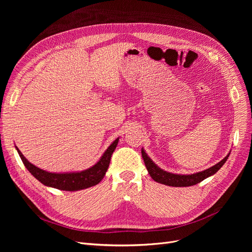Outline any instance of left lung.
<instances>
[{
  "label": "left lung",
  "mask_w": 252,
  "mask_h": 252,
  "mask_svg": "<svg viewBox=\"0 0 252 252\" xmlns=\"http://www.w3.org/2000/svg\"><path fill=\"white\" fill-rule=\"evenodd\" d=\"M229 155H230V152L220 162H218L217 164H215L214 166H211L207 169L199 171V173H195V174H191V175H180V174L168 173V171L160 168L159 166L153 162V160L148 156V154L145 152V150L142 148V157H143L145 165H146V168L148 170L150 177L157 183H160V184L166 185V186H171V187L193 186V185H196L198 183L202 182L206 178H208L210 176H214L217 171L224 164V162L227 161Z\"/></svg>",
  "instance_id": "8db88e82"
}]
</instances>
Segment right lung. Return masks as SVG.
<instances>
[{
  "label": "right lung",
  "mask_w": 252,
  "mask_h": 252,
  "mask_svg": "<svg viewBox=\"0 0 252 252\" xmlns=\"http://www.w3.org/2000/svg\"><path fill=\"white\" fill-rule=\"evenodd\" d=\"M118 141L119 138H116L110 144V146L105 150L100 159L94 165L85 170L70 171V173H50V171L39 168L26 159L16 146L15 148L25 167L45 186L63 191H79L95 186L102 181L108 169L111 155L117 146Z\"/></svg>",
  "instance_id": "right-lung-1"
}]
</instances>
